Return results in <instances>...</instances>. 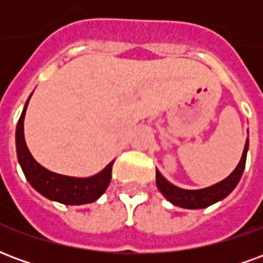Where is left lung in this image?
Returning <instances> with one entry per match:
<instances>
[{
    "mask_svg": "<svg viewBox=\"0 0 263 263\" xmlns=\"http://www.w3.org/2000/svg\"><path fill=\"white\" fill-rule=\"evenodd\" d=\"M247 151H248V139L245 142L242 158H241L239 163L235 167V171L232 172L227 179H224L222 182L217 183V184L211 186V187L201 189V190L179 189L176 186H173L172 183L167 182L165 177L156 171V184H158V189L160 190V193L163 194L175 205H179V207H183V209H205V207H209L211 204L226 198L235 189V186L239 182V179L242 176L243 169H245Z\"/></svg>",
    "mask_w": 263,
    "mask_h": 263,
    "instance_id": "obj_1",
    "label": "left lung"
}]
</instances>
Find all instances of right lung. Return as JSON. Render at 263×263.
Masks as SVG:
<instances>
[{
    "label": "right lung",
    "mask_w": 263,
    "mask_h": 263,
    "mask_svg": "<svg viewBox=\"0 0 263 263\" xmlns=\"http://www.w3.org/2000/svg\"><path fill=\"white\" fill-rule=\"evenodd\" d=\"M29 98L26 101L25 108L22 111L18 125H16V154H18V160L28 182L42 196L54 201H59V203L79 205V204L96 201L107 190L111 182V172H112L114 160L98 175L86 177V179L63 176V175H58L42 167L32 158L31 152L26 146L25 138H24V118H25V111Z\"/></svg>",
    "instance_id": "add662e5"
}]
</instances>
